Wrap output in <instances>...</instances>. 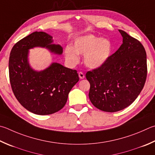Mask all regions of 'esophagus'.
Returning a JSON list of instances; mask_svg holds the SVG:
<instances>
[{"label": "esophagus", "mask_w": 155, "mask_h": 155, "mask_svg": "<svg viewBox=\"0 0 155 155\" xmlns=\"http://www.w3.org/2000/svg\"><path fill=\"white\" fill-rule=\"evenodd\" d=\"M78 77H79L81 79H83V78H85V74H84L83 72H78Z\"/></svg>", "instance_id": "34e87169"}]
</instances>
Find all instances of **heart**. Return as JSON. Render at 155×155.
Returning <instances> with one entry per match:
<instances>
[{"instance_id": "obj_1", "label": "heart", "mask_w": 155, "mask_h": 155, "mask_svg": "<svg viewBox=\"0 0 155 155\" xmlns=\"http://www.w3.org/2000/svg\"><path fill=\"white\" fill-rule=\"evenodd\" d=\"M112 51V45L109 39L88 35L75 39L73 47L67 45L64 55L71 65L79 62V55H84V62L87 67L97 68L108 61Z\"/></svg>"}]
</instances>
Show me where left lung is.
Returning <instances> with one entry per match:
<instances>
[{
    "label": "left lung",
    "mask_w": 155,
    "mask_h": 155,
    "mask_svg": "<svg viewBox=\"0 0 155 155\" xmlns=\"http://www.w3.org/2000/svg\"><path fill=\"white\" fill-rule=\"evenodd\" d=\"M123 44L106 62L88 71L89 97L95 107L114 112L131 105L144 86L147 76L146 53L137 39L119 30Z\"/></svg>",
    "instance_id": "1"
}]
</instances>
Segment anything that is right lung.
I'll return each mask as SVG.
<instances>
[{"instance_id": "obj_1", "label": "right lung", "mask_w": 155, "mask_h": 155, "mask_svg": "<svg viewBox=\"0 0 155 155\" xmlns=\"http://www.w3.org/2000/svg\"><path fill=\"white\" fill-rule=\"evenodd\" d=\"M53 42L51 36L36 31L18 41L10 53L9 79L13 94L22 106L38 115L51 114L62 108L70 90L79 80L77 70L57 62L41 71L30 66V49L42 47L53 54H62V47Z\"/></svg>"}]
</instances>
